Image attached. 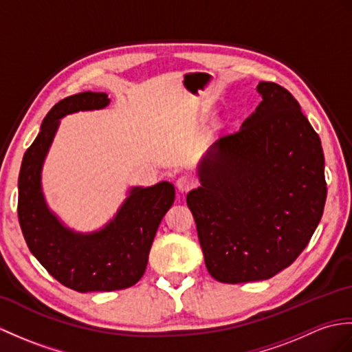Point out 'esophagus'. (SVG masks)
I'll list each match as a JSON object with an SVG mask.
<instances>
[{
    "instance_id": "esophagus-1",
    "label": "esophagus",
    "mask_w": 352,
    "mask_h": 352,
    "mask_svg": "<svg viewBox=\"0 0 352 352\" xmlns=\"http://www.w3.org/2000/svg\"><path fill=\"white\" fill-rule=\"evenodd\" d=\"M193 186H195V179L190 175H179L177 178V189L182 193L189 192Z\"/></svg>"
}]
</instances>
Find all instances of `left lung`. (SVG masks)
<instances>
[{
	"label": "left lung",
	"instance_id": "8db88e82",
	"mask_svg": "<svg viewBox=\"0 0 352 352\" xmlns=\"http://www.w3.org/2000/svg\"><path fill=\"white\" fill-rule=\"evenodd\" d=\"M263 97L239 132L211 145L201 187L187 193L208 273L223 283L265 280L307 246L327 198L321 139L283 87Z\"/></svg>",
	"mask_w": 352,
	"mask_h": 352
}]
</instances>
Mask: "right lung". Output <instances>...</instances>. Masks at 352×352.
I'll return each instance as SVG.
<instances>
[{
    "mask_svg": "<svg viewBox=\"0 0 352 352\" xmlns=\"http://www.w3.org/2000/svg\"><path fill=\"white\" fill-rule=\"evenodd\" d=\"M108 104V94L91 91L56 103L23 154L18 179V217L28 249L49 274L78 292L133 287L145 273L154 235L175 198L174 186L168 182L132 187L116 217L89 234L64 226L47 208L42 168L60 118L79 111L103 109Z\"/></svg>",
    "mask_w": 352,
    "mask_h": 352,
    "instance_id": "1",
    "label": "right lung"
}]
</instances>
